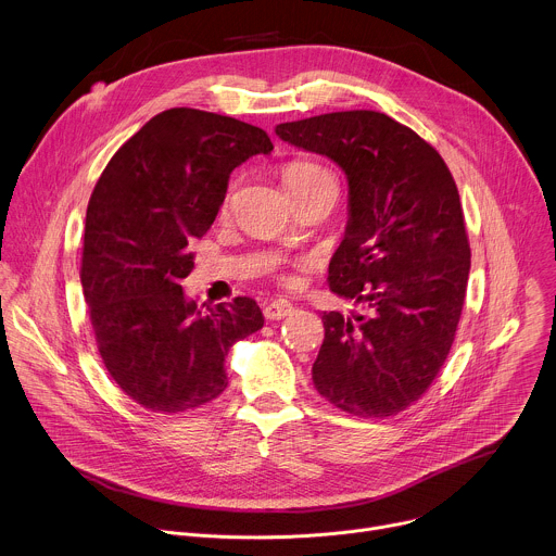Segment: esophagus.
<instances>
[{
    "label": "esophagus",
    "instance_id": "34e87169",
    "mask_svg": "<svg viewBox=\"0 0 556 556\" xmlns=\"http://www.w3.org/2000/svg\"><path fill=\"white\" fill-rule=\"evenodd\" d=\"M290 312H292V303L286 299H275V301L266 303V307H264V316L270 321L283 319V316H288Z\"/></svg>",
    "mask_w": 556,
    "mask_h": 556
}]
</instances>
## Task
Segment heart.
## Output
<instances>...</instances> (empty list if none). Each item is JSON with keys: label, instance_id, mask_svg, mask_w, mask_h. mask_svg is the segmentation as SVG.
I'll list each match as a JSON object with an SVG mask.
<instances>
[{"label": "heart", "instance_id": "obj_1", "mask_svg": "<svg viewBox=\"0 0 556 556\" xmlns=\"http://www.w3.org/2000/svg\"><path fill=\"white\" fill-rule=\"evenodd\" d=\"M283 185L288 189V193H299V191H309L314 187H321V185H337L334 174L321 165V163H314V161H292L283 167ZM235 193V182H230L228 191H226V204L232 200Z\"/></svg>", "mask_w": 556, "mask_h": 556}]
</instances>
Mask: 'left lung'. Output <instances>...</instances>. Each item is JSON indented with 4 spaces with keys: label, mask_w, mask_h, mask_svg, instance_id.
Returning <instances> with one entry per match:
<instances>
[{
    "label": "left lung",
    "mask_w": 556,
    "mask_h": 556,
    "mask_svg": "<svg viewBox=\"0 0 556 556\" xmlns=\"http://www.w3.org/2000/svg\"><path fill=\"white\" fill-rule=\"evenodd\" d=\"M277 136L345 172L350 222L328 281L369 305L356 321L324 312L314 387L358 418L401 414L442 369L464 307L470 247L455 180L425 138L380 112L281 123Z\"/></svg>",
    "instance_id": "left-lung-1"
}]
</instances>
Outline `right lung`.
<instances>
[{
	"label": "right lung",
	"mask_w": 556,
	"mask_h": 556,
	"mask_svg": "<svg viewBox=\"0 0 556 556\" xmlns=\"http://www.w3.org/2000/svg\"><path fill=\"white\" fill-rule=\"evenodd\" d=\"M268 134L213 112L174 108L147 121L103 169L86 215L81 286L99 354L147 412H193L226 389L230 348L262 330L255 299L206 314L180 279L189 242L213 224L230 172L270 153Z\"/></svg>",
	"instance_id": "add662e5"
}]
</instances>
